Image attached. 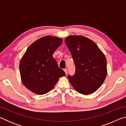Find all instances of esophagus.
I'll use <instances>...</instances> for the list:
<instances>
[{"instance_id":"1","label":"esophagus","mask_w":126,"mask_h":126,"mask_svg":"<svg viewBox=\"0 0 126 126\" xmlns=\"http://www.w3.org/2000/svg\"><path fill=\"white\" fill-rule=\"evenodd\" d=\"M64 72H65V74H67V73H68V69H67V68H65V69H64Z\"/></svg>"}]
</instances>
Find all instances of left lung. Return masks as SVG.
<instances>
[{"label":"left lung","mask_w":126,"mask_h":126,"mask_svg":"<svg viewBox=\"0 0 126 126\" xmlns=\"http://www.w3.org/2000/svg\"><path fill=\"white\" fill-rule=\"evenodd\" d=\"M65 43L71 53L76 67L73 76H68L78 92L89 94L96 91L107 74L105 55L92 40L82 35H71Z\"/></svg>","instance_id":"left-lung-1"}]
</instances>
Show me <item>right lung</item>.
Here are the masks:
<instances>
[{
	"instance_id": "obj_1",
	"label": "right lung",
	"mask_w": 126,
	"mask_h": 126,
	"mask_svg": "<svg viewBox=\"0 0 126 126\" xmlns=\"http://www.w3.org/2000/svg\"><path fill=\"white\" fill-rule=\"evenodd\" d=\"M62 39L52 36L39 38L30 46L19 64L23 84L37 94H44L52 89L59 78L65 75L53 57Z\"/></svg>"
}]
</instances>
